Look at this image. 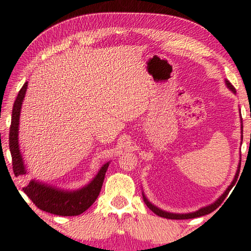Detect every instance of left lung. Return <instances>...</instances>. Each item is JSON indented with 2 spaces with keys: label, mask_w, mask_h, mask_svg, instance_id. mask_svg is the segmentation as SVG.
I'll list each match as a JSON object with an SVG mask.
<instances>
[{
  "label": "left lung",
  "mask_w": 251,
  "mask_h": 251,
  "mask_svg": "<svg viewBox=\"0 0 251 251\" xmlns=\"http://www.w3.org/2000/svg\"><path fill=\"white\" fill-rule=\"evenodd\" d=\"M225 82H226V85H227V87L229 88V90H230L232 93H235V94H236V90H235V87H233L232 85H231V83L229 82V80H227V79H225ZM241 133H243V125H241ZM241 138H243V136H241ZM240 165H241V160H239V165H238V169H237V172H236L235 178H233V180H232L231 184L228 186V188L226 189V192H225L222 195V196H220L214 203H211V205H209V206L202 207V208H201V209H198L197 211L188 212V214H173V212H167V211H165V210H161V209H159L158 207H156L155 205H152V203L150 201H148V199L145 197V195H144V193H143L144 201H145L147 207L150 208V209L152 212H155L156 215H158L159 217H164V218H167V219H192V218L201 217V216L208 215V214H210L211 211H214L216 208H217L220 205V203L224 201V199L227 197V195L229 194V192H230V189L232 188L233 185H235V182L237 181L238 176H239Z\"/></svg>",
  "instance_id": "obj_1"
}]
</instances>
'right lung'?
Returning <instances> with one entry per match:
<instances>
[{
	"label": "right lung",
	"instance_id": "1",
	"mask_svg": "<svg viewBox=\"0 0 251 251\" xmlns=\"http://www.w3.org/2000/svg\"><path fill=\"white\" fill-rule=\"evenodd\" d=\"M26 88L27 82L20 90L18 97L14 101L13 110H12L10 138H8L10 144L8 145H10L12 165H13L15 177L26 174L19 146L20 114ZM108 165L109 163L103 165L90 184L77 190L58 189L56 187L45 185L42 181H37L35 179L29 181L23 190L28 198L35 203V206L42 210L58 216H77L87 210L94 203L96 198L99 197Z\"/></svg>",
	"mask_w": 251,
	"mask_h": 251
}]
</instances>
